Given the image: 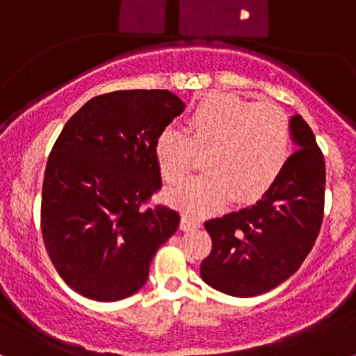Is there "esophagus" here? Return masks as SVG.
Instances as JSON below:
<instances>
[{"label":"esophagus","mask_w":356,"mask_h":356,"mask_svg":"<svg viewBox=\"0 0 356 356\" xmlns=\"http://www.w3.org/2000/svg\"><path fill=\"white\" fill-rule=\"evenodd\" d=\"M197 227H201V220L189 218V216H182V219H181V229L182 231L197 229Z\"/></svg>","instance_id":"esophagus-1"}]
</instances>
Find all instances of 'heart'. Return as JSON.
<instances>
[{
	"label": "heart",
	"mask_w": 356,
	"mask_h": 356,
	"mask_svg": "<svg viewBox=\"0 0 356 356\" xmlns=\"http://www.w3.org/2000/svg\"><path fill=\"white\" fill-rule=\"evenodd\" d=\"M195 150H206V172L170 189L169 199L189 214H211L232 194L236 201H252L271 189L291 154L289 120L273 104L212 93L189 108L186 132L169 125L155 138V161L165 181L189 172Z\"/></svg>",
	"instance_id": "heart-1"
}]
</instances>
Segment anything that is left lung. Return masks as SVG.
Returning a JSON list of instances; mask_svg holds the SVG:
<instances>
[{
    "instance_id": "left-lung-1",
    "label": "left lung",
    "mask_w": 356,
    "mask_h": 356,
    "mask_svg": "<svg viewBox=\"0 0 356 356\" xmlns=\"http://www.w3.org/2000/svg\"><path fill=\"white\" fill-rule=\"evenodd\" d=\"M296 152L252 206L204 222L212 239L202 261L207 284L231 296L263 295L295 275L320 232L325 157L301 115L289 118Z\"/></svg>"
}]
</instances>
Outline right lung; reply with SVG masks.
<instances>
[{"mask_svg":"<svg viewBox=\"0 0 356 356\" xmlns=\"http://www.w3.org/2000/svg\"><path fill=\"white\" fill-rule=\"evenodd\" d=\"M182 110L169 90H118L88 100L56 138L44 169L42 232L53 266L80 295L132 296L177 231L179 212L142 206L162 187L155 138Z\"/></svg>","mask_w":356,"mask_h":356,"instance_id":"add662e5","label":"right lung"}]
</instances>
